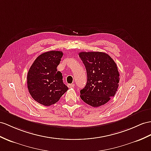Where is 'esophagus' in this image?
Wrapping results in <instances>:
<instances>
[{"mask_svg":"<svg viewBox=\"0 0 151 151\" xmlns=\"http://www.w3.org/2000/svg\"><path fill=\"white\" fill-rule=\"evenodd\" d=\"M67 86L69 88H72L74 87V84H68Z\"/></svg>","mask_w":151,"mask_h":151,"instance_id":"1","label":"esophagus"}]
</instances>
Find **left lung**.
I'll return each instance as SVG.
<instances>
[{
  "label": "left lung",
  "mask_w": 151,
  "mask_h": 151,
  "mask_svg": "<svg viewBox=\"0 0 151 151\" xmlns=\"http://www.w3.org/2000/svg\"><path fill=\"white\" fill-rule=\"evenodd\" d=\"M79 56L87 72V83L80 91L81 99L94 108L105 104L114 97L119 87L120 75L116 64L105 52H81Z\"/></svg>",
  "instance_id": "1"
}]
</instances>
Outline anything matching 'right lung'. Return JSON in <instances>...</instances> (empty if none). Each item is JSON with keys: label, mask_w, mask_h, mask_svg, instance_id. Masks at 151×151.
Returning a JSON list of instances; mask_svg holds the SVG:
<instances>
[{"label": "right lung", "mask_w": 151, "mask_h": 151, "mask_svg": "<svg viewBox=\"0 0 151 151\" xmlns=\"http://www.w3.org/2000/svg\"><path fill=\"white\" fill-rule=\"evenodd\" d=\"M61 51L51 50L36 59L27 73V88L32 99L49 106L57 102L68 90L57 67L63 56Z\"/></svg>", "instance_id": "right-lung-1"}]
</instances>
